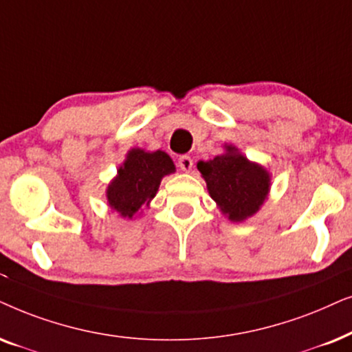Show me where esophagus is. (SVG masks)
Instances as JSON below:
<instances>
[{"label": "esophagus", "instance_id": "esophagus-1", "mask_svg": "<svg viewBox=\"0 0 352 352\" xmlns=\"http://www.w3.org/2000/svg\"><path fill=\"white\" fill-rule=\"evenodd\" d=\"M179 167L184 172H190L191 168H193V159H191L190 156H182L179 159Z\"/></svg>", "mask_w": 352, "mask_h": 352}]
</instances>
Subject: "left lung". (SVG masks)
Masks as SVG:
<instances>
[{
	"instance_id": "left-lung-1",
	"label": "left lung",
	"mask_w": 352,
	"mask_h": 352,
	"mask_svg": "<svg viewBox=\"0 0 352 352\" xmlns=\"http://www.w3.org/2000/svg\"><path fill=\"white\" fill-rule=\"evenodd\" d=\"M208 185L210 198L225 217L240 223L259 212L269 198L272 177L261 164L252 162L235 144H223V153L196 164Z\"/></svg>"
}]
</instances>
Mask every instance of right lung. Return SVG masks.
Wrapping results in <instances>:
<instances>
[{
    "label": "right lung",
    "mask_w": 352,
    "mask_h": 352,
    "mask_svg": "<svg viewBox=\"0 0 352 352\" xmlns=\"http://www.w3.org/2000/svg\"><path fill=\"white\" fill-rule=\"evenodd\" d=\"M173 172L175 164L167 153L132 148L107 185V204L120 217L132 220L143 206L151 203L164 177Z\"/></svg>",
    "instance_id": "obj_1"
}]
</instances>
